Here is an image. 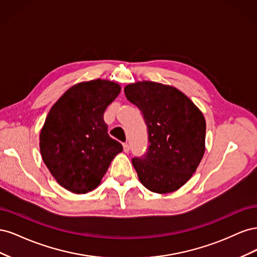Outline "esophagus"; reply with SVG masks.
<instances>
[{
	"label": "esophagus",
	"instance_id": "1",
	"mask_svg": "<svg viewBox=\"0 0 257 257\" xmlns=\"http://www.w3.org/2000/svg\"><path fill=\"white\" fill-rule=\"evenodd\" d=\"M123 150H124V152H125V153H127L130 151L128 144H123Z\"/></svg>",
	"mask_w": 257,
	"mask_h": 257
}]
</instances>
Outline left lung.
<instances>
[{"label": "left lung", "mask_w": 257, "mask_h": 257, "mask_svg": "<svg viewBox=\"0 0 257 257\" xmlns=\"http://www.w3.org/2000/svg\"><path fill=\"white\" fill-rule=\"evenodd\" d=\"M126 98L142 111L149 147L132 159L139 181L149 191H177L195 173L205 153L206 121L178 89L152 81L127 84Z\"/></svg>", "instance_id": "1"}]
</instances>
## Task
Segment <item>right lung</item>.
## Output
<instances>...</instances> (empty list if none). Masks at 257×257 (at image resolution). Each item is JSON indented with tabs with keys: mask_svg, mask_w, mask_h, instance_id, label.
<instances>
[{
	"mask_svg": "<svg viewBox=\"0 0 257 257\" xmlns=\"http://www.w3.org/2000/svg\"><path fill=\"white\" fill-rule=\"evenodd\" d=\"M121 87L91 80L69 88L54 104L40 135L43 161L58 183L76 194L96 189L111 161L123 150L108 135L104 112Z\"/></svg>",
	"mask_w": 257,
	"mask_h": 257,
	"instance_id": "1",
	"label": "right lung"
}]
</instances>
